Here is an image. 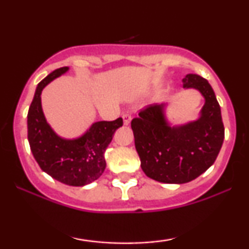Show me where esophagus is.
Wrapping results in <instances>:
<instances>
[{
  "mask_svg": "<svg viewBox=\"0 0 249 249\" xmlns=\"http://www.w3.org/2000/svg\"><path fill=\"white\" fill-rule=\"evenodd\" d=\"M131 119H132V116H131V113H124V115H123V121H124V125L130 124Z\"/></svg>",
  "mask_w": 249,
  "mask_h": 249,
  "instance_id": "obj_1",
  "label": "esophagus"
}]
</instances>
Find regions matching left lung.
<instances>
[{
  "label": "left lung",
  "instance_id": "8db88e82",
  "mask_svg": "<svg viewBox=\"0 0 249 249\" xmlns=\"http://www.w3.org/2000/svg\"><path fill=\"white\" fill-rule=\"evenodd\" d=\"M182 87L196 89L204 96L196 121L170 126L165 104H154L131 122L142 170L148 178L165 184H185L198 178L214 164L225 138L221 110L210 83L188 73Z\"/></svg>",
  "mask_w": 249,
  "mask_h": 249
}]
</instances>
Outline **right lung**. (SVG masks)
Here are the masks:
<instances>
[{
    "label": "right lung",
    "mask_w": 249,
    "mask_h": 249,
    "mask_svg": "<svg viewBox=\"0 0 249 249\" xmlns=\"http://www.w3.org/2000/svg\"><path fill=\"white\" fill-rule=\"evenodd\" d=\"M59 68L38 83L28 112V141L37 164L53 179L70 186H84L95 181L107 167L104 152L123 119L96 122L83 136L64 139L53 132L42 110L41 93L51 81L65 73Z\"/></svg>",
    "instance_id": "add662e5"
}]
</instances>
